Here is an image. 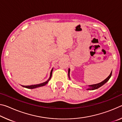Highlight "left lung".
Masks as SVG:
<instances>
[{"mask_svg":"<svg viewBox=\"0 0 122 122\" xmlns=\"http://www.w3.org/2000/svg\"><path fill=\"white\" fill-rule=\"evenodd\" d=\"M69 73H70V69L69 68L68 69V76L69 77ZM111 75H112V71H111V73L109 76H108V77H107L106 79H105L104 81H103L102 82H101V83H99L97 84H92V85H89V88L88 89H87V90H95L97 89H98V88L101 87V86H102L103 85H104V84L108 81V80L110 79V78L111 77Z\"/></svg>","mask_w":122,"mask_h":122,"instance_id":"left-lung-1","label":"left lung"}]
</instances>
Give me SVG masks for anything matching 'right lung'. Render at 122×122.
Segmentation results:
<instances>
[{
	"instance_id": "right-lung-1",
	"label": "right lung",
	"mask_w": 122,
	"mask_h": 122,
	"mask_svg": "<svg viewBox=\"0 0 122 122\" xmlns=\"http://www.w3.org/2000/svg\"><path fill=\"white\" fill-rule=\"evenodd\" d=\"M53 69V68L51 69V74H50V77H49V79L47 80V81L44 82V83H40V84H34V85H31V86H23V87H24V88H28V89H34V88L40 87V86H45L46 84L48 83V82H49V80H51V75H52Z\"/></svg>"
}]
</instances>
